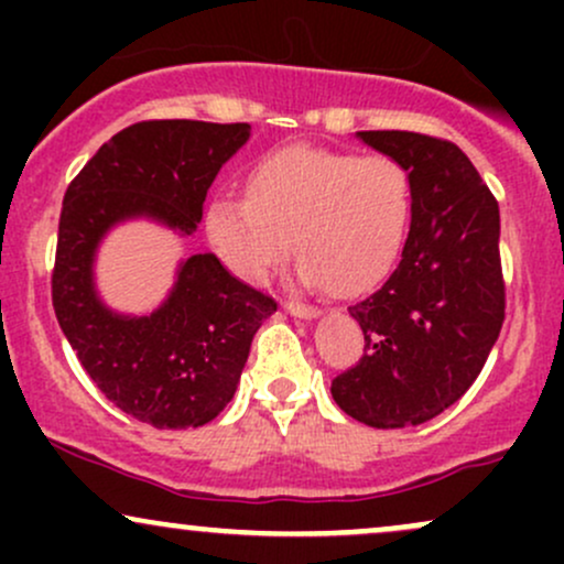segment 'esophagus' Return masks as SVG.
<instances>
[{"instance_id": "esophagus-1", "label": "esophagus", "mask_w": 564, "mask_h": 564, "mask_svg": "<svg viewBox=\"0 0 564 564\" xmlns=\"http://www.w3.org/2000/svg\"><path fill=\"white\" fill-rule=\"evenodd\" d=\"M283 310H286V313H291V315H296V318H315V315H318V307H313V304L296 302V300L283 302Z\"/></svg>"}]
</instances>
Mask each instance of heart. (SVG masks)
Returning <instances> with one entry per match:
<instances>
[{"label": "heart", "instance_id": "b5f03b06", "mask_svg": "<svg viewBox=\"0 0 564 564\" xmlns=\"http://www.w3.org/2000/svg\"><path fill=\"white\" fill-rule=\"evenodd\" d=\"M416 185L390 153L289 145L251 164L246 196L206 206V236L228 268L262 283L289 257L300 275L336 294H360L390 275L411 230Z\"/></svg>", "mask_w": 564, "mask_h": 564}]
</instances>
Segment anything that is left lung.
<instances>
[{"label": "left lung", "instance_id": "1", "mask_svg": "<svg viewBox=\"0 0 564 564\" xmlns=\"http://www.w3.org/2000/svg\"><path fill=\"white\" fill-rule=\"evenodd\" d=\"M405 161L416 185L403 260L349 315L364 358L332 381L336 405L377 430L424 424L480 377L507 310L498 200L451 140L419 132H358Z\"/></svg>", "mask_w": 564, "mask_h": 564}]
</instances>
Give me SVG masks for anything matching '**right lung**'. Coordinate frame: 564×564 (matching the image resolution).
I'll list each match as a JSON object with an SVG mask.
<instances>
[{
    "label": "right lung",
    "mask_w": 564,
    "mask_h": 564,
    "mask_svg": "<svg viewBox=\"0 0 564 564\" xmlns=\"http://www.w3.org/2000/svg\"><path fill=\"white\" fill-rule=\"evenodd\" d=\"M249 124L153 119L116 132L70 180L57 223L53 307L76 358L116 408L156 430H187L230 403L251 339L275 313L270 294L193 254L172 296L148 318L108 313L93 289L102 232L148 215L191 236L219 166Z\"/></svg>",
    "instance_id": "1"
}]
</instances>
